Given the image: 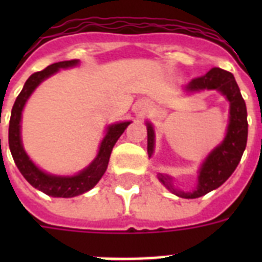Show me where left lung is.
Returning a JSON list of instances; mask_svg holds the SVG:
<instances>
[{"label": "left lung", "mask_w": 262, "mask_h": 262, "mask_svg": "<svg viewBox=\"0 0 262 262\" xmlns=\"http://www.w3.org/2000/svg\"><path fill=\"white\" fill-rule=\"evenodd\" d=\"M185 92L194 94L201 91H219L230 103L227 132L223 141L216 145L205 158L199 168L197 186L190 191L179 190L174 186L172 178L167 174H158V179L168 190L182 199H199L222 186L239 164L248 143V111L234 76L220 68H212L201 77L193 79L185 85ZM148 135V156L155 151V129L151 122H145Z\"/></svg>", "instance_id": "obj_1"}]
</instances>
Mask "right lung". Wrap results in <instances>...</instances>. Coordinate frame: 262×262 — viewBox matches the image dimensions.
I'll return each instance as SVG.
<instances>
[{
    "label": "right lung",
    "instance_id": "1",
    "mask_svg": "<svg viewBox=\"0 0 262 262\" xmlns=\"http://www.w3.org/2000/svg\"><path fill=\"white\" fill-rule=\"evenodd\" d=\"M79 62V59H72V61L51 63L46 69L31 75L24 84L21 92L16 98V102L12 107V114H10L9 149L12 156H13L14 163L17 166L18 171L23 174V177L35 189H38V190L43 191L45 194L51 195V197L69 199V197H76V195L83 194L85 191L91 190L100 181L103 174L106 172L113 147L132 122V121H125V122H115L108 125L106 129V135L99 145L96 158L88 164L87 167L83 168L81 171L75 175L50 174V172L43 171L42 168H39L30 159V156L27 155L26 149L23 147L21 141V115L27 100L30 99L32 92L38 88L39 84L43 83L50 76L57 73L59 69L77 67Z\"/></svg>",
    "mask_w": 262,
    "mask_h": 262
}]
</instances>
